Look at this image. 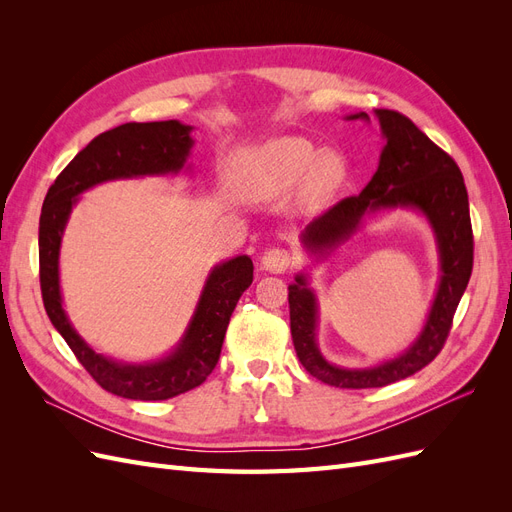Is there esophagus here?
I'll use <instances>...</instances> for the list:
<instances>
[{"mask_svg":"<svg viewBox=\"0 0 512 512\" xmlns=\"http://www.w3.org/2000/svg\"><path fill=\"white\" fill-rule=\"evenodd\" d=\"M290 252L282 250V247H273V250H267L265 256L260 260V267L262 271H269V273H284L290 267Z\"/></svg>","mask_w":512,"mask_h":512,"instance_id":"obj_1","label":"esophagus"}]
</instances>
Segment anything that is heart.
Instances as JSON below:
<instances>
[{
	"mask_svg": "<svg viewBox=\"0 0 512 512\" xmlns=\"http://www.w3.org/2000/svg\"><path fill=\"white\" fill-rule=\"evenodd\" d=\"M346 177L348 164L339 153H320V147L303 136H277L262 145L239 149L228 166V183L239 198L267 203L299 185L297 207L301 211L327 207Z\"/></svg>",
	"mask_w": 512,
	"mask_h": 512,
	"instance_id": "obj_1",
	"label": "heart"
}]
</instances>
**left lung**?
<instances>
[{
  "label": "left lung",
  "mask_w": 512,
  "mask_h": 512,
  "mask_svg": "<svg viewBox=\"0 0 512 512\" xmlns=\"http://www.w3.org/2000/svg\"><path fill=\"white\" fill-rule=\"evenodd\" d=\"M384 138L378 170L359 196L339 200L301 232V245L316 262L327 260L346 243L365 218L382 211L410 209L429 222L438 245L440 282L427 320L414 342L395 359L374 367H342L324 359L318 329V299L309 288V275L297 273L288 286L290 333L301 365L324 384L337 389H376L404 380L436 359L451 331L455 309L466 292L474 262L468 190L455 160L427 134L397 111H374ZM346 119H365L367 113Z\"/></svg>",
  "instance_id": "8db88e82"
}]
</instances>
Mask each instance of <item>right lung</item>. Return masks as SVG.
<instances>
[{
	"label": "right lung",
	"instance_id": "add662e5",
	"mask_svg": "<svg viewBox=\"0 0 512 512\" xmlns=\"http://www.w3.org/2000/svg\"><path fill=\"white\" fill-rule=\"evenodd\" d=\"M192 130L177 119H168L123 123L102 132L61 170L42 205L38 252L46 314L91 378L104 391L126 399L162 401L192 391L207 380L218 365L237 301L254 280L252 258L235 256L211 269L188 329L166 356L151 363H123L96 352L72 327L59 286L61 239L79 196L94 185L181 173L194 147Z\"/></svg>",
	"mask_w": 512,
	"mask_h": 512
}]
</instances>
